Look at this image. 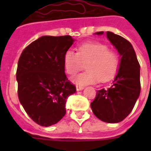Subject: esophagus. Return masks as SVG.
<instances>
[{
	"instance_id": "esophagus-1",
	"label": "esophagus",
	"mask_w": 151,
	"mask_h": 151,
	"mask_svg": "<svg viewBox=\"0 0 151 151\" xmlns=\"http://www.w3.org/2000/svg\"><path fill=\"white\" fill-rule=\"evenodd\" d=\"M83 89H84L83 86H76V90H77L78 91H82V90H83Z\"/></svg>"
}]
</instances>
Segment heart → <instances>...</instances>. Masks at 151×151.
Instances as JSON below:
<instances>
[{"label": "heart", "instance_id": "1", "mask_svg": "<svg viewBox=\"0 0 151 151\" xmlns=\"http://www.w3.org/2000/svg\"><path fill=\"white\" fill-rule=\"evenodd\" d=\"M119 57L116 53L108 50L107 45L98 42H89L79 46L78 52L68 50L64 54L63 64L69 75H74L83 69L86 71L73 78L79 86L106 82L113 78L119 69Z\"/></svg>", "mask_w": 151, "mask_h": 151}]
</instances>
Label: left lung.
<instances>
[{"label":"left lung","instance_id":"1","mask_svg":"<svg viewBox=\"0 0 151 151\" xmlns=\"http://www.w3.org/2000/svg\"><path fill=\"white\" fill-rule=\"evenodd\" d=\"M95 35H101L104 31ZM107 38L120 55L119 69L112 84L96 93L91 104L92 111L107 123H119L132 111L140 95V65L133 45L118 35L107 31Z\"/></svg>","mask_w":151,"mask_h":151}]
</instances>
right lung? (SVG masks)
<instances>
[{"instance_id":"obj_1","label":"right lung","mask_w":151,"mask_h":151,"mask_svg":"<svg viewBox=\"0 0 151 151\" xmlns=\"http://www.w3.org/2000/svg\"><path fill=\"white\" fill-rule=\"evenodd\" d=\"M75 40L69 35H44L22 52L17 69L19 101L41 126L55 124L66 113V99L76 92L65 73L63 57Z\"/></svg>"}]
</instances>
